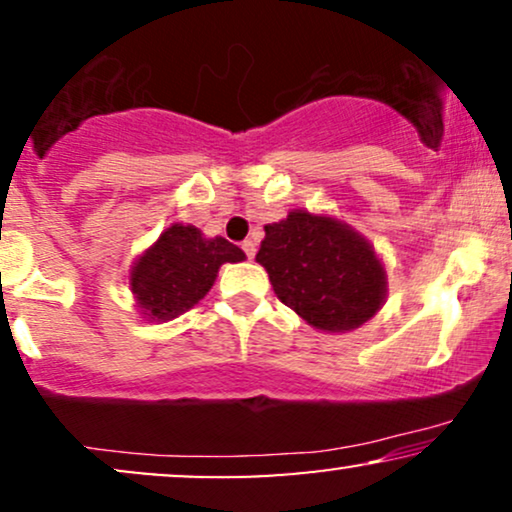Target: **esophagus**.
<instances>
[{"instance_id": "34e87169", "label": "esophagus", "mask_w": 512, "mask_h": 512, "mask_svg": "<svg viewBox=\"0 0 512 512\" xmlns=\"http://www.w3.org/2000/svg\"><path fill=\"white\" fill-rule=\"evenodd\" d=\"M240 248H243L245 257H248V260H255V252H257V248H255V240H252V238L243 240V245H240Z\"/></svg>"}]
</instances>
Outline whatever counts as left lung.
<instances>
[{
  "mask_svg": "<svg viewBox=\"0 0 512 512\" xmlns=\"http://www.w3.org/2000/svg\"><path fill=\"white\" fill-rule=\"evenodd\" d=\"M255 260L276 298L315 330H354L383 305V264L366 240L330 216L291 211L269 223Z\"/></svg>",
  "mask_w": 512,
  "mask_h": 512,
  "instance_id": "left-lung-1",
  "label": "left lung"
}]
</instances>
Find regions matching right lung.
<instances>
[{"mask_svg": "<svg viewBox=\"0 0 512 512\" xmlns=\"http://www.w3.org/2000/svg\"><path fill=\"white\" fill-rule=\"evenodd\" d=\"M240 260L245 252L226 238H204L195 226L175 223L139 257L129 281L144 315L170 320L207 296L223 262Z\"/></svg>", "mask_w": 512, "mask_h": 512, "instance_id": "add662e5", "label": "right lung"}]
</instances>
